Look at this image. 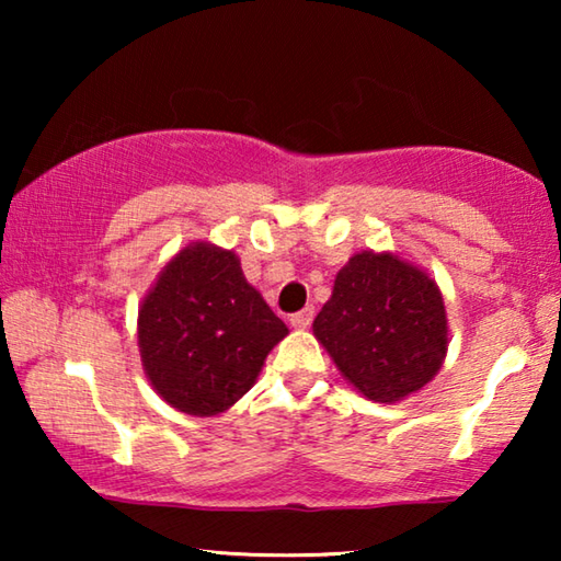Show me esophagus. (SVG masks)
Returning a JSON list of instances; mask_svg holds the SVG:
<instances>
[{
    "label": "esophagus",
    "instance_id": "obj_1",
    "mask_svg": "<svg viewBox=\"0 0 561 561\" xmlns=\"http://www.w3.org/2000/svg\"><path fill=\"white\" fill-rule=\"evenodd\" d=\"M311 319H314V309L304 307L301 311H297V314L289 317V324L294 329H307V327H311Z\"/></svg>",
    "mask_w": 561,
    "mask_h": 561
}]
</instances>
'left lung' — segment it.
<instances>
[{"label":"left lung","instance_id":"1","mask_svg":"<svg viewBox=\"0 0 561 561\" xmlns=\"http://www.w3.org/2000/svg\"><path fill=\"white\" fill-rule=\"evenodd\" d=\"M314 336L368 401H403L433 381L448 354L443 294L398 254L358 252L336 274Z\"/></svg>","mask_w":561,"mask_h":561}]
</instances>
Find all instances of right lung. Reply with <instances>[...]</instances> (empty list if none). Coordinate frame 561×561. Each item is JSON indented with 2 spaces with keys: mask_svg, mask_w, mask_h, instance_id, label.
I'll list each match as a JSON object with an SVG mask.
<instances>
[{
  "mask_svg": "<svg viewBox=\"0 0 561 561\" xmlns=\"http://www.w3.org/2000/svg\"><path fill=\"white\" fill-rule=\"evenodd\" d=\"M287 334V324L244 279L237 254L210 242L180 250L138 309L148 381L187 415H217L240 401Z\"/></svg>",
  "mask_w": 561,
  "mask_h": 561,
  "instance_id": "obj_1",
  "label": "right lung"
}]
</instances>
